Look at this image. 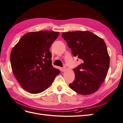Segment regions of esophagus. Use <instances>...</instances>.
I'll use <instances>...</instances> for the list:
<instances>
[{
    "label": "esophagus",
    "instance_id": "34e87169",
    "mask_svg": "<svg viewBox=\"0 0 123 123\" xmlns=\"http://www.w3.org/2000/svg\"><path fill=\"white\" fill-rule=\"evenodd\" d=\"M61 70H62V71L63 72H65L66 70V68H65V67H64V68H61Z\"/></svg>",
    "mask_w": 123,
    "mask_h": 123
}]
</instances>
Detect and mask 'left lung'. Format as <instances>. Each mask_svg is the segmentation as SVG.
Here are the masks:
<instances>
[{
  "label": "left lung",
  "instance_id": "obj_1",
  "mask_svg": "<svg viewBox=\"0 0 123 123\" xmlns=\"http://www.w3.org/2000/svg\"><path fill=\"white\" fill-rule=\"evenodd\" d=\"M62 37L74 56L83 60L74 69L75 79L69 87L83 95L98 90L107 75L110 65L106 44L103 38L88 31L63 32Z\"/></svg>",
  "mask_w": 123,
  "mask_h": 123
}]
</instances>
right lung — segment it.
<instances>
[{
    "label": "right lung",
    "mask_w": 123,
    "mask_h": 123,
    "mask_svg": "<svg viewBox=\"0 0 123 123\" xmlns=\"http://www.w3.org/2000/svg\"><path fill=\"white\" fill-rule=\"evenodd\" d=\"M59 32H28L12 48L10 61L12 72L20 86L31 94L46 90L60 73L51 63L49 48Z\"/></svg>",
    "instance_id": "obj_1"
}]
</instances>
